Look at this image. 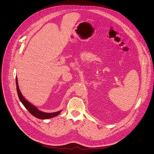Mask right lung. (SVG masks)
Returning <instances> with one entry per match:
<instances>
[{"label":"right lung","instance_id":"1","mask_svg":"<svg viewBox=\"0 0 154 154\" xmlns=\"http://www.w3.org/2000/svg\"><path fill=\"white\" fill-rule=\"evenodd\" d=\"M16 84H17V90L18 95V97H19L21 102L22 103L23 106L26 108V109L28 110L32 116H35V117L40 119H48L57 116L62 111L60 110V111H59L57 112H43V111L38 110L37 108H36L35 106H34L32 104H31L30 103H29L26 100H25V98L23 97V95L20 90V88H19L17 78H16Z\"/></svg>","mask_w":154,"mask_h":154}]
</instances>
